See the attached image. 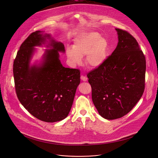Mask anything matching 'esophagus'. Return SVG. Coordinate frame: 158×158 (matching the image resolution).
<instances>
[{
	"instance_id": "esophagus-1",
	"label": "esophagus",
	"mask_w": 158,
	"mask_h": 158,
	"mask_svg": "<svg viewBox=\"0 0 158 158\" xmlns=\"http://www.w3.org/2000/svg\"><path fill=\"white\" fill-rule=\"evenodd\" d=\"M81 80H82L83 81H87V77H85V76H83V75H82V76H81Z\"/></svg>"
}]
</instances>
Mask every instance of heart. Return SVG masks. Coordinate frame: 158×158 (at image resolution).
Here are the masks:
<instances>
[{"label": "heart", "mask_w": 158, "mask_h": 158, "mask_svg": "<svg viewBox=\"0 0 158 158\" xmlns=\"http://www.w3.org/2000/svg\"><path fill=\"white\" fill-rule=\"evenodd\" d=\"M109 54L107 40L96 32H88L79 35L74 40L73 48L66 49L67 59L74 65L81 63V57L85 56V64L92 69L101 67Z\"/></svg>", "instance_id": "1"}]
</instances>
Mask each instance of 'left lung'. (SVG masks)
<instances>
[{
    "label": "left lung",
    "mask_w": 158,
    "mask_h": 158,
    "mask_svg": "<svg viewBox=\"0 0 158 158\" xmlns=\"http://www.w3.org/2000/svg\"><path fill=\"white\" fill-rule=\"evenodd\" d=\"M116 30V48L101 67L87 74L95 107L102 118L110 120L127 114L140 100L146 68L145 56L136 39L126 31Z\"/></svg>",
    "instance_id": "1"
}]
</instances>
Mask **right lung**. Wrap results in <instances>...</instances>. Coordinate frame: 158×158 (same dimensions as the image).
I'll use <instances>...</instances> for the list:
<instances>
[{
	"label": "right lung",
	"instance_id": "add662e5",
	"mask_svg": "<svg viewBox=\"0 0 158 158\" xmlns=\"http://www.w3.org/2000/svg\"><path fill=\"white\" fill-rule=\"evenodd\" d=\"M47 38L51 39L53 49L46 51L41 65L31 67L33 47L41 45ZM59 52H65L62 43L42 31H35L21 44L13 65L18 99L31 114L47 123L60 121L68 116L80 83V71L63 67Z\"/></svg>",
	"mask_w": 158,
	"mask_h": 158
}]
</instances>
